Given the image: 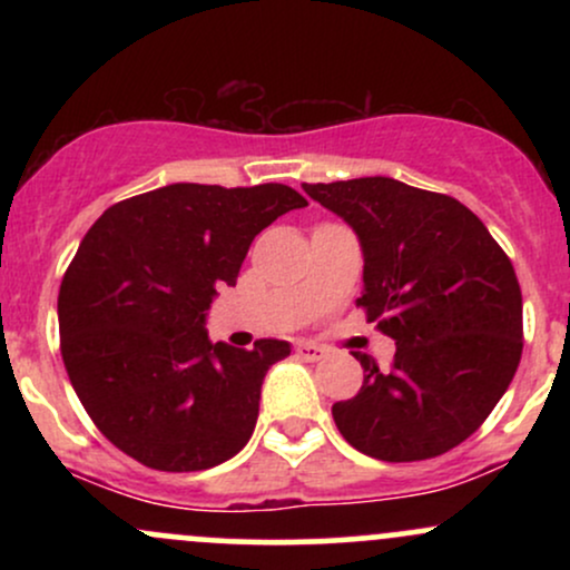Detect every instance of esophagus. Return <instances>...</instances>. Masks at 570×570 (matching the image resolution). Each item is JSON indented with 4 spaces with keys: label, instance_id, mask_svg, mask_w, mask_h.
I'll list each match as a JSON object with an SVG mask.
<instances>
[{
    "label": "esophagus",
    "instance_id": "obj_1",
    "mask_svg": "<svg viewBox=\"0 0 570 570\" xmlns=\"http://www.w3.org/2000/svg\"><path fill=\"white\" fill-rule=\"evenodd\" d=\"M294 353H297L299 358H305V362H322L326 356V351L316 343H297L294 345Z\"/></svg>",
    "mask_w": 570,
    "mask_h": 570
}]
</instances>
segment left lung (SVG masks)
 <instances>
[{
	"mask_svg": "<svg viewBox=\"0 0 570 570\" xmlns=\"http://www.w3.org/2000/svg\"><path fill=\"white\" fill-rule=\"evenodd\" d=\"M356 230L367 322L396 340L367 353L358 394L332 404L340 434L377 461H426L474 434L522 356V292L512 259L461 200L389 179L303 185Z\"/></svg>",
	"mask_w": 570,
	"mask_h": 570,
	"instance_id": "left-lung-1",
	"label": "left lung"
}]
</instances>
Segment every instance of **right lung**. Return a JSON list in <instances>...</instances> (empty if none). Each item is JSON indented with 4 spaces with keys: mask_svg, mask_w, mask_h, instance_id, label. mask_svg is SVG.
<instances>
[{
    "mask_svg": "<svg viewBox=\"0 0 570 570\" xmlns=\"http://www.w3.org/2000/svg\"><path fill=\"white\" fill-rule=\"evenodd\" d=\"M307 200L286 185H168L115 203L58 292L61 356L96 429L158 472H200L252 436L284 340L208 343L206 311L235 286L254 235Z\"/></svg>",
    "mask_w": 570,
    "mask_h": 570,
    "instance_id": "obj_1",
    "label": "right lung"
}]
</instances>
